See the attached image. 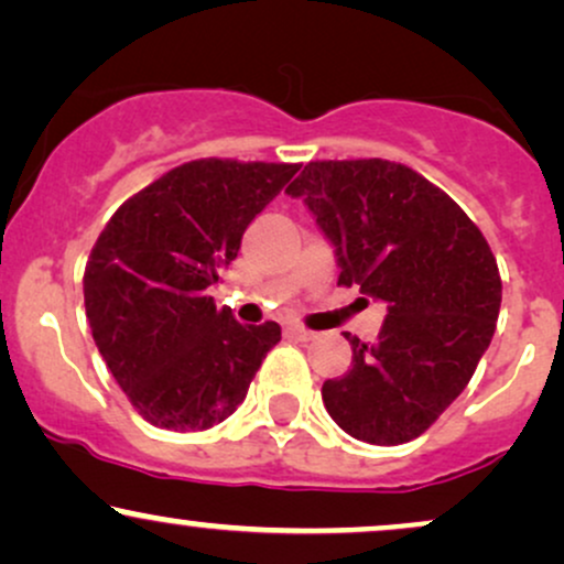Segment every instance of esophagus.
Masks as SVG:
<instances>
[{"label": "esophagus", "mask_w": 564, "mask_h": 564, "mask_svg": "<svg viewBox=\"0 0 564 564\" xmlns=\"http://www.w3.org/2000/svg\"><path fill=\"white\" fill-rule=\"evenodd\" d=\"M286 336L296 338V341H310V338H315V334H312L310 328H304V325H300V323L286 325Z\"/></svg>", "instance_id": "34e87169"}]
</instances>
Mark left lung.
Wrapping results in <instances>:
<instances>
[{
    "instance_id": "1",
    "label": "left lung",
    "mask_w": 564,
    "mask_h": 564,
    "mask_svg": "<svg viewBox=\"0 0 564 564\" xmlns=\"http://www.w3.org/2000/svg\"><path fill=\"white\" fill-rule=\"evenodd\" d=\"M336 247L338 286L386 302L372 344L323 383L338 429L378 446L417 438L465 386L497 330L501 278L476 223L429 178L389 160L307 162L286 188Z\"/></svg>"
}]
</instances>
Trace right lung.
I'll list each match as a JSON object with an SVG mask.
<instances>
[{
    "mask_svg": "<svg viewBox=\"0 0 564 564\" xmlns=\"http://www.w3.org/2000/svg\"><path fill=\"white\" fill-rule=\"evenodd\" d=\"M300 165L192 160L115 209L88 254L84 302L112 378L147 423L207 431L234 415L281 325H241L207 294Z\"/></svg>",
    "mask_w": 564,
    "mask_h": 564,
    "instance_id": "1",
    "label": "right lung"
}]
</instances>
